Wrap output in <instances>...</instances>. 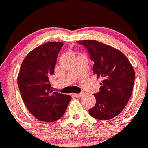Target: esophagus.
I'll return each instance as SVG.
<instances>
[{
  "label": "esophagus",
  "mask_w": 148,
  "mask_h": 148,
  "mask_svg": "<svg viewBox=\"0 0 148 148\" xmlns=\"http://www.w3.org/2000/svg\"><path fill=\"white\" fill-rule=\"evenodd\" d=\"M83 95H84V93H83V92H82V93H77V94H74V95H75V96H76L77 98H81V97H82V96H83Z\"/></svg>",
  "instance_id": "esophagus-1"
}]
</instances>
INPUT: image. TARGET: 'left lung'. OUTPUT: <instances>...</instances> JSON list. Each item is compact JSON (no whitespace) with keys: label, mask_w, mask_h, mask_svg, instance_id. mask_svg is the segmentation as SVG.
Listing matches in <instances>:
<instances>
[{"label":"left lung","mask_w":148,"mask_h":148,"mask_svg":"<svg viewBox=\"0 0 148 148\" xmlns=\"http://www.w3.org/2000/svg\"><path fill=\"white\" fill-rule=\"evenodd\" d=\"M94 61L93 73L101 78L100 91L94 94L96 103L89 110L92 117L108 120L118 116L131 96L135 71L125 55L116 48L97 40H78Z\"/></svg>","instance_id":"1"}]
</instances>
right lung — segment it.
I'll use <instances>...</instances> for the list:
<instances>
[{"label":"right lung","instance_id":"add662e5","mask_svg":"<svg viewBox=\"0 0 148 148\" xmlns=\"http://www.w3.org/2000/svg\"><path fill=\"white\" fill-rule=\"evenodd\" d=\"M64 44L49 42L32 49L23 59L18 76L23 101L40 121L53 122L64 114L71 96L53 92L49 78Z\"/></svg>","mask_w":148,"mask_h":148}]
</instances>
